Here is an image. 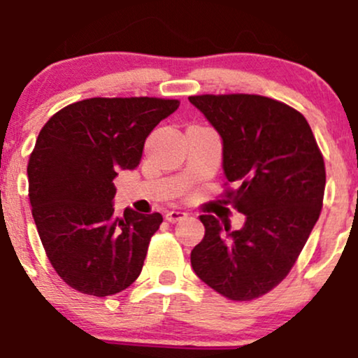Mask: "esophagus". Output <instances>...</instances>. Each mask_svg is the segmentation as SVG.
Segmentation results:
<instances>
[{"mask_svg": "<svg viewBox=\"0 0 358 358\" xmlns=\"http://www.w3.org/2000/svg\"><path fill=\"white\" fill-rule=\"evenodd\" d=\"M166 220L171 222V224H175V222L178 220H183L185 217H187V212H182V210H170L166 212Z\"/></svg>", "mask_w": 358, "mask_h": 358, "instance_id": "34e87169", "label": "esophagus"}]
</instances>
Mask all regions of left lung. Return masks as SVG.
<instances>
[{
	"label": "left lung",
	"instance_id": "obj_1",
	"mask_svg": "<svg viewBox=\"0 0 358 358\" xmlns=\"http://www.w3.org/2000/svg\"><path fill=\"white\" fill-rule=\"evenodd\" d=\"M222 138V166L236 190L225 199L245 215L231 231L200 215L205 236L190 254L205 285L234 301L269 293L287 276L323 205L324 162L296 109L256 94L192 96Z\"/></svg>",
	"mask_w": 358,
	"mask_h": 358
}]
</instances>
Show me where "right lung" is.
<instances>
[{
    "instance_id": "right-lung-1",
    "label": "right lung",
    "mask_w": 358,
    "mask_h": 358,
    "mask_svg": "<svg viewBox=\"0 0 358 358\" xmlns=\"http://www.w3.org/2000/svg\"><path fill=\"white\" fill-rule=\"evenodd\" d=\"M180 102L92 97L42 127L28 162V196L48 261L73 289L110 296L136 281L162 213L114 217L113 180L141 162L148 134Z\"/></svg>"
}]
</instances>
